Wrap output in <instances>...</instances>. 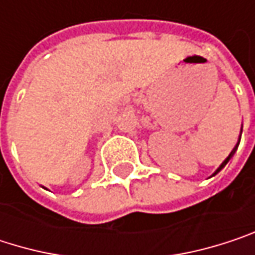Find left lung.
<instances>
[{
  "label": "left lung",
  "instance_id": "left-lung-1",
  "mask_svg": "<svg viewBox=\"0 0 255 255\" xmlns=\"http://www.w3.org/2000/svg\"><path fill=\"white\" fill-rule=\"evenodd\" d=\"M239 140H241V138H239ZM238 146H239V141H238V144H236V146H235V147H233V150H232V152H230V155H229V156H228V158H226V159H225V161H223V164H222V165H220V167H219V168H217V171H216V173H214V174H217V173H219V171H220V170H222V168H223V167H225V165H226V164H228V162H229V159H230V158H232V156H233V155H235V152H236V149H238Z\"/></svg>",
  "mask_w": 255,
  "mask_h": 255
}]
</instances>
